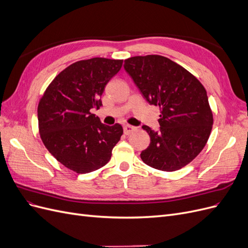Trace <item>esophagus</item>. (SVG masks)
I'll return each mask as SVG.
<instances>
[{"label":"esophagus","mask_w":248,"mask_h":248,"mask_svg":"<svg viewBox=\"0 0 248 248\" xmlns=\"http://www.w3.org/2000/svg\"><path fill=\"white\" fill-rule=\"evenodd\" d=\"M123 130H124V133L126 134V136H128V134L132 133L133 131H136L137 128H136V127H133V126H130V125H125L123 127Z\"/></svg>","instance_id":"34e87169"}]
</instances>
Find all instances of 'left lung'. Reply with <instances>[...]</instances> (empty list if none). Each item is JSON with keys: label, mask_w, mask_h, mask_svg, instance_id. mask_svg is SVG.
I'll return each instance as SVG.
<instances>
[{"label": "left lung", "mask_w": 248, "mask_h": 248, "mask_svg": "<svg viewBox=\"0 0 248 248\" xmlns=\"http://www.w3.org/2000/svg\"><path fill=\"white\" fill-rule=\"evenodd\" d=\"M124 69L147 102L160 108L158 131L142 126L151 141L141 160L164 171L185 167L211 133L213 116L205 88L182 66L158 55L127 59Z\"/></svg>", "instance_id": "1"}]
</instances>
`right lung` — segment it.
<instances>
[{"mask_svg": "<svg viewBox=\"0 0 248 248\" xmlns=\"http://www.w3.org/2000/svg\"><path fill=\"white\" fill-rule=\"evenodd\" d=\"M122 64L123 60L106 58L73 63L54 78L39 101V133L44 146L78 174L106 166L123 134L120 124L104 125L92 114L102 106L104 89Z\"/></svg>", "mask_w": 248, "mask_h": 248, "instance_id": "1", "label": "right lung"}]
</instances>
